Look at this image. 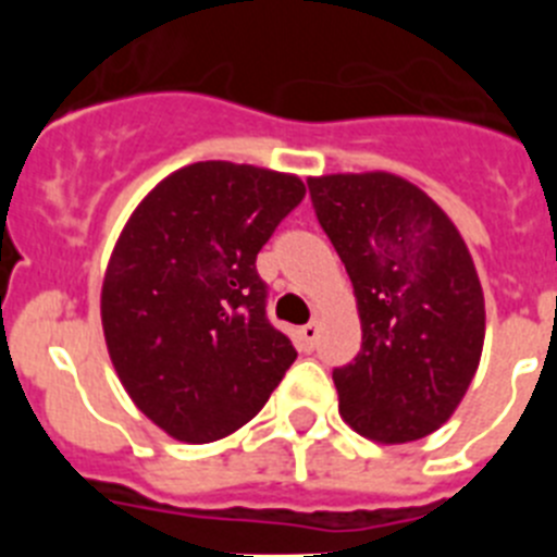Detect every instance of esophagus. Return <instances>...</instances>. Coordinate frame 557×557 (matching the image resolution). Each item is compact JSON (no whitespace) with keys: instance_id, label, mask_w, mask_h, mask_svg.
<instances>
[{"instance_id":"obj_1","label":"esophagus","mask_w":557,"mask_h":557,"mask_svg":"<svg viewBox=\"0 0 557 557\" xmlns=\"http://www.w3.org/2000/svg\"><path fill=\"white\" fill-rule=\"evenodd\" d=\"M301 337L309 348H314V343H318V337H321V323L309 321L307 326H301Z\"/></svg>"}]
</instances>
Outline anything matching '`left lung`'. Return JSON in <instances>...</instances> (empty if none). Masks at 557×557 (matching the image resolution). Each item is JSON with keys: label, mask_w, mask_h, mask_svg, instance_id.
I'll list each match as a JSON object with an SVG mask.
<instances>
[{"label": "left lung", "mask_w": 557, "mask_h": 557, "mask_svg": "<svg viewBox=\"0 0 557 557\" xmlns=\"http://www.w3.org/2000/svg\"><path fill=\"white\" fill-rule=\"evenodd\" d=\"M354 284L362 348L332 373L339 416L373 444H410L455 416L485 343V298L460 231L393 172L309 178Z\"/></svg>", "instance_id": "8db88e82"}]
</instances>
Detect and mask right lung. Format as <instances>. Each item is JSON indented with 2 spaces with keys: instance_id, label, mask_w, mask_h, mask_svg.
Returning <instances> with one entry per match:
<instances>
[{
  "instance_id": "1",
  "label": "right lung",
  "mask_w": 557,
  "mask_h": 557,
  "mask_svg": "<svg viewBox=\"0 0 557 557\" xmlns=\"http://www.w3.org/2000/svg\"><path fill=\"white\" fill-rule=\"evenodd\" d=\"M304 195L289 172L198 161L152 186L113 245L108 357L133 405L181 444L248 424L298 357L264 314L256 253Z\"/></svg>"
}]
</instances>
